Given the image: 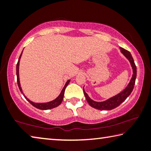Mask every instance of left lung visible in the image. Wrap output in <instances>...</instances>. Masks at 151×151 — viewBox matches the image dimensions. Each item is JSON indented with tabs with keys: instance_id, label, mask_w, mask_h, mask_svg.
Wrapping results in <instances>:
<instances>
[{
	"instance_id": "obj_1",
	"label": "left lung",
	"mask_w": 151,
	"mask_h": 151,
	"mask_svg": "<svg viewBox=\"0 0 151 151\" xmlns=\"http://www.w3.org/2000/svg\"><path fill=\"white\" fill-rule=\"evenodd\" d=\"M120 48H121V52L129 60L132 68V70H133V75H132L131 80L123 91H122L121 93L116 94V96L112 97V98L103 102H96L92 100L90 97L88 96V94L86 93L83 87V93L85 96L86 101L89 104V105L93 107L94 109L99 110H109H109L115 109L116 107L119 106L122 102H124L126 100L127 97L131 94L132 90H133L135 84V80H136L137 77V66L135 65L133 58H132L131 52L122 47H120Z\"/></svg>"
}]
</instances>
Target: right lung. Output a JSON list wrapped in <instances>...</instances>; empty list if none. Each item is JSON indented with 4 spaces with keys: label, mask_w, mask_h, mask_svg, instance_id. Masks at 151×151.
Returning a JSON list of instances; mask_svg holds the SVG:
<instances>
[{
    "label": "right lung",
    "mask_w": 151,
    "mask_h": 151,
    "mask_svg": "<svg viewBox=\"0 0 151 151\" xmlns=\"http://www.w3.org/2000/svg\"><path fill=\"white\" fill-rule=\"evenodd\" d=\"M22 53L20 54L19 58V60H18V63L17 64V83H18V86H19V88L20 89V91L21 93L23 94L24 96L25 97V99H27V100L29 102V103L32 104V106H34L36 108L40 109V110H48V109H53V108H55V107H57L58 106H59L60 104L62 103V101L63 100V96H64V94H65V88L66 87V86L68 85V83H70V80H68L67 82H66L65 86H64V88H63L62 91H61L60 94H59V96H58L57 99H55V100H53L50 102H48V103H33L31 101H30L29 99H27L26 96L24 95L23 94V92L22 91V88L20 87V81H19V62H20V57H21V55H22Z\"/></svg>",
    "instance_id": "right-lung-1"
}]
</instances>
